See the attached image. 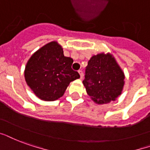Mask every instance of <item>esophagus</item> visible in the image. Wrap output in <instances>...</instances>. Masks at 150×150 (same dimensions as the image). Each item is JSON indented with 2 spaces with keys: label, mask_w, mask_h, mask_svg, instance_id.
I'll use <instances>...</instances> for the list:
<instances>
[{
  "label": "esophagus",
  "mask_w": 150,
  "mask_h": 150,
  "mask_svg": "<svg viewBox=\"0 0 150 150\" xmlns=\"http://www.w3.org/2000/svg\"><path fill=\"white\" fill-rule=\"evenodd\" d=\"M78 73H79V74H80V78H81V79H82V78H83V76H84V74H83V71L79 70V71H78Z\"/></svg>",
  "instance_id": "obj_1"
}]
</instances>
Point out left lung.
Wrapping results in <instances>:
<instances>
[{
  "label": "left lung",
  "instance_id": "8db88e82",
  "mask_svg": "<svg viewBox=\"0 0 150 150\" xmlns=\"http://www.w3.org/2000/svg\"><path fill=\"white\" fill-rule=\"evenodd\" d=\"M124 79V73L115 58L109 53H100L88 61L83 84L92 100L104 104L121 95Z\"/></svg>",
  "mask_w": 150,
  "mask_h": 150
}]
</instances>
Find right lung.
Masks as SVG:
<instances>
[{
  "label": "right lung",
  "mask_w": 150,
  "mask_h": 150,
  "mask_svg": "<svg viewBox=\"0 0 150 150\" xmlns=\"http://www.w3.org/2000/svg\"><path fill=\"white\" fill-rule=\"evenodd\" d=\"M73 62L72 58L64 56L58 42H50L28 61L24 70L27 84L42 100H56L62 96L71 81L80 78L79 74L71 68Z\"/></svg>",
  "instance_id": "1"
}]
</instances>
